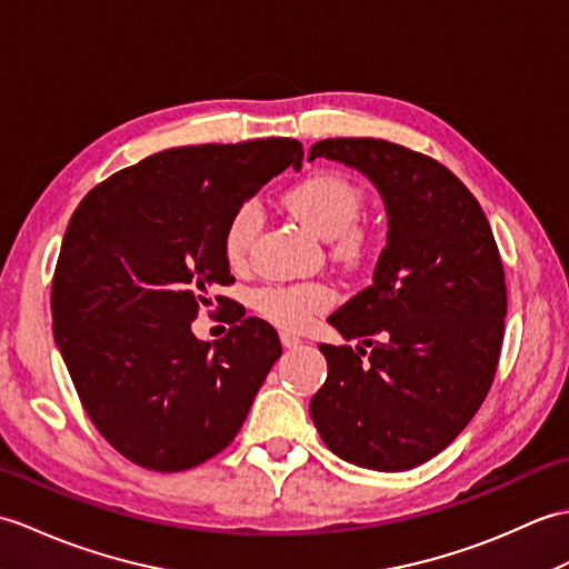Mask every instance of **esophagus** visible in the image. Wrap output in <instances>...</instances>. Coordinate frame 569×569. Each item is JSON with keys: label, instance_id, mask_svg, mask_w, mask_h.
<instances>
[{"label": "esophagus", "instance_id": "1", "mask_svg": "<svg viewBox=\"0 0 569 569\" xmlns=\"http://www.w3.org/2000/svg\"><path fill=\"white\" fill-rule=\"evenodd\" d=\"M280 340H282V346H284V348H297V346L301 343V338H299V336H295V333H289V331L280 333Z\"/></svg>", "mask_w": 569, "mask_h": 569}]
</instances>
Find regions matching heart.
Masks as SVG:
<instances>
[{
    "label": "heart",
    "mask_w": 569,
    "mask_h": 569,
    "mask_svg": "<svg viewBox=\"0 0 569 569\" xmlns=\"http://www.w3.org/2000/svg\"><path fill=\"white\" fill-rule=\"evenodd\" d=\"M287 209L321 238H333V252L346 262H360L372 252L370 226L358 221L362 211V189L338 172H319L299 182L284 197ZM262 223L252 201L238 207L223 231V256L231 268H243L252 238ZM336 289L328 282L270 284L256 295V307L264 319L282 328H305L317 313L331 309Z\"/></svg>",
    "instance_id": "obj_1"
}]
</instances>
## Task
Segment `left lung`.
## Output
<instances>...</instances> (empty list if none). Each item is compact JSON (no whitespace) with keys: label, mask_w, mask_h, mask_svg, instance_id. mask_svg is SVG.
I'll use <instances>...</instances> for the list:
<instances>
[{"label":"left lung","mask_w":569,"mask_h":569,"mask_svg":"<svg viewBox=\"0 0 569 569\" xmlns=\"http://www.w3.org/2000/svg\"><path fill=\"white\" fill-rule=\"evenodd\" d=\"M360 170L387 209L372 284L328 323L323 387L309 411L338 458L401 472L438 456L482 407L497 372L507 282L479 201L438 160L382 138H326L309 160Z\"/></svg>","instance_id":"obj_1"}]
</instances>
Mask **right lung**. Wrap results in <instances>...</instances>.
<instances>
[{"label":"right lung","instance_id":"right-lung-1","mask_svg":"<svg viewBox=\"0 0 569 569\" xmlns=\"http://www.w3.org/2000/svg\"><path fill=\"white\" fill-rule=\"evenodd\" d=\"M301 158L295 138L170 148L111 174L72 213L53 336L97 431L146 470L180 472L221 452L282 356L262 319L236 317L213 343L192 321L213 287L233 282L231 213Z\"/></svg>","mask_w":569,"mask_h":569}]
</instances>
